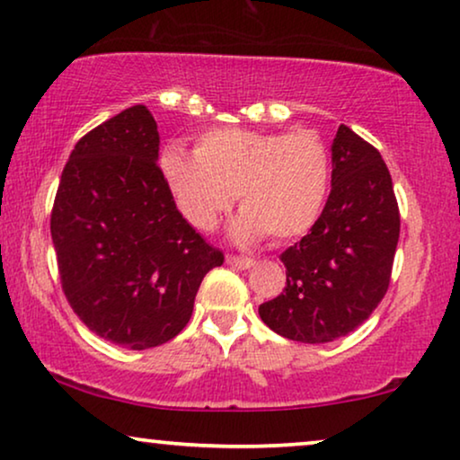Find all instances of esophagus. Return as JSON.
<instances>
[{"instance_id":"esophagus-1","label":"esophagus","mask_w":460,"mask_h":460,"mask_svg":"<svg viewBox=\"0 0 460 460\" xmlns=\"http://www.w3.org/2000/svg\"><path fill=\"white\" fill-rule=\"evenodd\" d=\"M226 263H228V266H232V268H236V270H249V268L255 266V261L251 260V257H238V255H228V257H226Z\"/></svg>"}]
</instances>
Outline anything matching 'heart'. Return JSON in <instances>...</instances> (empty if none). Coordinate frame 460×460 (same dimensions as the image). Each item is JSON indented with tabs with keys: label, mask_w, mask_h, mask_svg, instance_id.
I'll list each match as a JSON object with an SVG mask.
<instances>
[{
	"label": "heart",
	"mask_w": 460,
	"mask_h": 460,
	"mask_svg": "<svg viewBox=\"0 0 460 460\" xmlns=\"http://www.w3.org/2000/svg\"><path fill=\"white\" fill-rule=\"evenodd\" d=\"M161 173L180 216L211 232L234 203L241 216L230 236L253 244L270 236L287 243L318 222L331 190V153L316 131H253L217 128L197 140L194 155L169 146Z\"/></svg>",
	"instance_id": "1"
}]
</instances>
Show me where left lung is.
<instances>
[{
    "instance_id": "left-lung-1",
    "label": "left lung",
    "mask_w": 460,
    "mask_h": 460,
    "mask_svg": "<svg viewBox=\"0 0 460 460\" xmlns=\"http://www.w3.org/2000/svg\"><path fill=\"white\" fill-rule=\"evenodd\" d=\"M331 194L310 234L280 255L287 287L260 305L279 335L329 343L358 329L387 293L400 211L379 150L339 125L331 146Z\"/></svg>"
}]
</instances>
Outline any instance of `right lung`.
Wrapping results in <instances>:
<instances>
[{
	"instance_id": "right-lung-1",
	"label": "right lung",
	"mask_w": 460,
	"mask_h": 460,
	"mask_svg": "<svg viewBox=\"0 0 460 460\" xmlns=\"http://www.w3.org/2000/svg\"><path fill=\"white\" fill-rule=\"evenodd\" d=\"M156 161L155 117L125 109L75 144L49 222L73 312L128 349L178 335L205 274L224 263L180 216Z\"/></svg>"
}]
</instances>
